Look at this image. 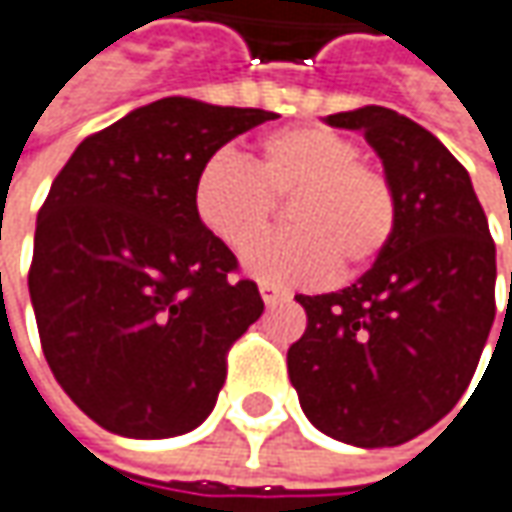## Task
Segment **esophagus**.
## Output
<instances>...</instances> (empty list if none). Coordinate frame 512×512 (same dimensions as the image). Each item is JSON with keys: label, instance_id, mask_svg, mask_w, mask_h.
<instances>
[{"label": "esophagus", "instance_id": "34e87169", "mask_svg": "<svg viewBox=\"0 0 512 512\" xmlns=\"http://www.w3.org/2000/svg\"><path fill=\"white\" fill-rule=\"evenodd\" d=\"M259 294H262V302H265V305H276V302H282V299H285V294H282V291H279V288H273V285H262V288H259Z\"/></svg>", "mask_w": 512, "mask_h": 512}]
</instances>
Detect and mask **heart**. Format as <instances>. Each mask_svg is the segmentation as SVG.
<instances>
[{
  "mask_svg": "<svg viewBox=\"0 0 512 512\" xmlns=\"http://www.w3.org/2000/svg\"><path fill=\"white\" fill-rule=\"evenodd\" d=\"M292 198V230L256 245L276 200ZM198 221L218 242L242 250L244 270L276 288H305L334 270L354 276L395 233V190L360 146L328 126H285L262 138L253 164L236 152L207 158L192 187Z\"/></svg>",
  "mask_w": 512,
  "mask_h": 512,
  "instance_id": "b5f03b06",
  "label": "heart"
}]
</instances>
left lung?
<instances>
[{"label":"left lung","mask_w":512,"mask_h":512,"mask_svg":"<svg viewBox=\"0 0 512 512\" xmlns=\"http://www.w3.org/2000/svg\"><path fill=\"white\" fill-rule=\"evenodd\" d=\"M325 123L363 132L377 152L395 233L351 288L296 296L308 328L288 348V374L328 438L397 447L441 421L473 380L496 320V244L467 169L432 132L383 106Z\"/></svg>","instance_id":"1"}]
</instances>
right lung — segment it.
I'll use <instances>...</instances> for the list:
<instances>
[{
    "label": "right lung",
    "instance_id": "add662e5",
    "mask_svg": "<svg viewBox=\"0 0 512 512\" xmlns=\"http://www.w3.org/2000/svg\"><path fill=\"white\" fill-rule=\"evenodd\" d=\"M273 112L164 97L74 149L37 216L28 291L45 360L91 421L175 438L207 421L256 282L198 221L195 175Z\"/></svg>",
    "mask_w": 512,
    "mask_h": 512
}]
</instances>
